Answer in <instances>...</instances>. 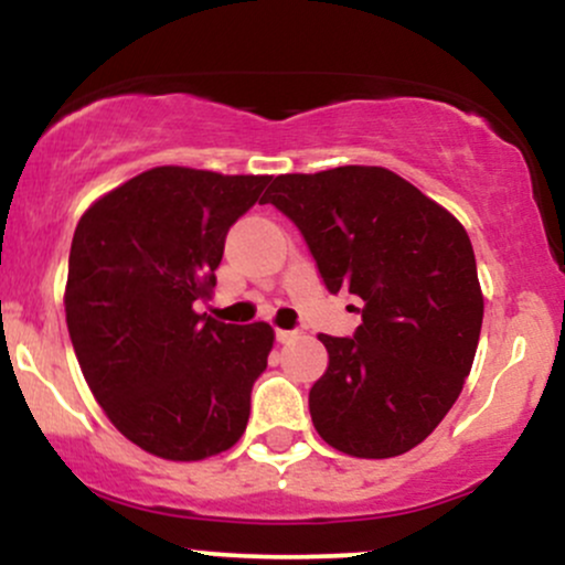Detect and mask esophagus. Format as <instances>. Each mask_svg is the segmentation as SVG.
Returning a JSON list of instances; mask_svg holds the SVG:
<instances>
[{
  "label": "esophagus",
  "instance_id": "esophagus-1",
  "mask_svg": "<svg viewBox=\"0 0 565 565\" xmlns=\"http://www.w3.org/2000/svg\"><path fill=\"white\" fill-rule=\"evenodd\" d=\"M297 337H300L297 329H276V340L278 342H291V340H297Z\"/></svg>",
  "mask_w": 565,
  "mask_h": 565
}]
</instances>
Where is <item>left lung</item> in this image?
<instances>
[{"instance_id": "obj_1", "label": "left lung", "mask_w": 565, "mask_h": 565, "mask_svg": "<svg viewBox=\"0 0 565 565\" xmlns=\"http://www.w3.org/2000/svg\"><path fill=\"white\" fill-rule=\"evenodd\" d=\"M263 204L302 233L327 289L361 297L308 406L319 436L361 459L398 457L436 430L476 359L483 295L468 231L385 167L278 174Z\"/></svg>"}]
</instances>
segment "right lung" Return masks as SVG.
I'll use <instances>...</instances> for the list:
<instances>
[{
	"label": "right lung",
	"instance_id": "obj_1",
	"mask_svg": "<svg viewBox=\"0 0 565 565\" xmlns=\"http://www.w3.org/2000/svg\"><path fill=\"white\" fill-rule=\"evenodd\" d=\"M268 174L153 167L100 196L74 231L66 323L82 374L121 436L196 462L244 436L274 329L196 313L228 228Z\"/></svg>",
	"mask_w": 565,
	"mask_h": 565
}]
</instances>
